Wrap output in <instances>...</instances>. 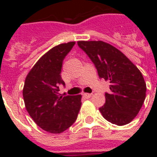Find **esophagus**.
<instances>
[{
    "label": "esophagus",
    "mask_w": 157,
    "mask_h": 157,
    "mask_svg": "<svg viewBox=\"0 0 157 157\" xmlns=\"http://www.w3.org/2000/svg\"><path fill=\"white\" fill-rule=\"evenodd\" d=\"M92 94H91V93H84L83 94V97H85V98H90L91 97H92Z\"/></svg>",
    "instance_id": "esophagus-1"
}]
</instances>
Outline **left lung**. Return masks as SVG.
Listing matches in <instances>:
<instances>
[{
	"mask_svg": "<svg viewBox=\"0 0 157 157\" xmlns=\"http://www.w3.org/2000/svg\"><path fill=\"white\" fill-rule=\"evenodd\" d=\"M77 44L94 64L99 77L110 82L105 104L99 109L103 118L119 126L130 123L145 98L141 72L121 51L105 42L78 41Z\"/></svg>",
	"mask_w": 157,
	"mask_h": 157,
	"instance_id": "obj_1",
	"label": "left lung"
}]
</instances>
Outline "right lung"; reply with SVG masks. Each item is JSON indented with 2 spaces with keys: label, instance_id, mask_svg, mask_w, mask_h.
<instances>
[{
  "label": "right lung",
  "instance_id": "1",
  "mask_svg": "<svg viewBox=\"0 0 157 157\" xmlns=\"http://www.w3.org/2000/svg\"><path fill=\"white\" fill-rule=\"evenodd\" d=\"M75 42L61 44L39 59L26 77L22 91L27 111L36 124L52 134H60L76 120L82 96L59 95L63 60Z\"/></svg>",
  "mask_w": 157,
  "mask_h": 157
}]
</instances>
